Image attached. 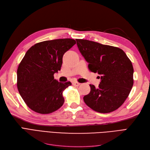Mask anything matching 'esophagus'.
Returning a JSON list of instances; mask_svg holds the SVG:
<instances>
[{
  "mask_svg": "<svg viewBox=\"0 0 150 150\" xmlns=\"http://www.w3.org/2000/svg\"><path fill=\"white\" fill-rule=\"evenodd\" d=\"M72 84L74 85L75 86H79L81 85V84L79 83H78V82H73L72 83Z\"/></svg>",
  "mask_w": 150,
  "mask_h": 150,
  "instance_id": "1",
  "label": "esophagus"
}]
</instances>
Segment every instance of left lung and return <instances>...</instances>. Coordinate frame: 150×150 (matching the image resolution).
<instances>
[{
	"label": "left lung",
	"instance_id": "8db88e82",
	"mask_svg": "<svg viewBox=\"0 0 150 150\" xmlns=\"http://www.w3.org/2000/svg\"><path fill=\"white\" fill-rule=\"evenodd\" d=\"M91 71L101 76L96 88L84 96V103L95 111L108 113L124 103L133 85V67L122 49L84 39H76Z\"/></svg>",
	"mask_w": 150,
	"mask_h": 150
}]
</instances>
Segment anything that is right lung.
<instances>
[{
    "mask_svg": "<svg viewBox=\"0 0 150 150\" xmlns=\"http://www.w3.org/2000/svg\"><path fill=\"white\" fill-rule=\"evenodd\" d=\"M72 39H59L34 44L18 67L17 89L29 108L49 114L64 104L62 91L71 82L59 83L54 74L61 70L64 53L76 44Z\"/></svg>",
    "mask_w": 150,
    "mask_h": 150,
    "instance_id": "obj_1",
    "label": "right lung"
}]
</instances>
